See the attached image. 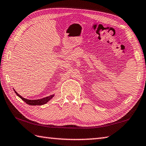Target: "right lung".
<instances>
[{"label":"right lung","mask_w":146,"mask_h":146,"mask_svg":"<svg viewBox=\"0 0 146 146\" xmlns=\"http://www.w3.org/2000/svg\"><path fill=\"white\" fill-rule=\"evenodd\" d=\"M14 92L16 93V95L18 96L19 98H21L23 100V101H24L27 104L31 105V106H40V105L46 104L47 102L49 101L50 99H52L54 96V94H53V95H51L50 96L46 97V98H42V99H36V100H30V99H25L24 98H23V97L20 96L19 94L17 93L16 91L14 89Z\"/></svg>","instance_id":"right-lung-1"}]
</instances>
